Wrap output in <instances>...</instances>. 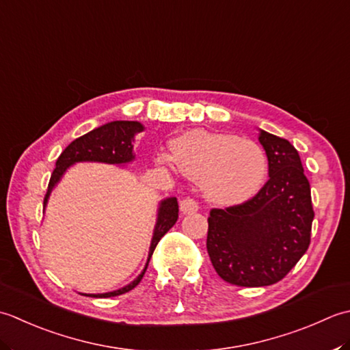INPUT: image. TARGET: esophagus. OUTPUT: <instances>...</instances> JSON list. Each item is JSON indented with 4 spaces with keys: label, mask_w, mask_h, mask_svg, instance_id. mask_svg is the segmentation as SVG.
Segmentation results:
<instances>
[{
    "label": "esophagus",
    "mask_w": 350,
    "mask_h": 350,
    "mask_svg": "<svg viewBox=\"0 0 350 350\" xmlns=\"http://www.w3.org/2000/svg\"><path fill=\"white\" fill-rule=\"evenodd\" d=\"M199 208V204L191 198H185L180 204V210L183 211V215H193Z\"/></svg>",
    "instance_id": "34e87169"
}]
</instances>
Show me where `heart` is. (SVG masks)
<instances>
[{
	"label": "heart",
	"mask_w": 350,
	"mask_h": 350,
	"mask_svg": "<svg viewBox=\"0 0 350 350\" xmlns=\"http://www.w3.org/2000/svg\"><path fill=\"white\" fill-rule=\"evenodd\" d=\"M172 155L160 151L161 166L176 165L183 172L201 181L205 196L222 205L251 199L267 176V155L252 139L235 134L191 130L170 142Z\"/></svg>",
	"instance_id": "1"
}]
</instances>
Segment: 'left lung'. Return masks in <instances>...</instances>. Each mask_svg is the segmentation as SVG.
Returning a JSON list of instances; mask_svg holds the SVG:
<instances>
[{
	"label": "left lung",
	"mask_w": 350,
	"mask_h": 350,
	"mask_svg": "<svg viewBox=\"0 0 350 350\" xmlns=\"http://www.w3.org/2000/svg\"><path fill=\"white\" fill-rule=\"evenodd\" d=\"M269 160V180L246 202L213 208L206 251L224 281L265 287L287 275L311 241L314 210L310 183L296 148L260 130Z\"/></svg>",
	"instance_id": "left-lung-1"
}]
</instances>
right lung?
Returning <instances> with one entry per match:
<instances>
[{"label": "right lung", "instance_id": "right-lung-1", "mask_svg": "<svg viewBox=\"0 0 350 350\" xmlns=\"http://www.w3.org/2000/svg\"><path fill=\"white\" fill-rule=\"evenodd\" d=\"M144 131V125L135 120H115V122H109L103 126H98L90 133L81 135V137L75 139L72 144H69L59 159L55 161V169L51 175V180L48 184V190L44 199V206L48 202L49 193L54 189V185L60 181L63 174L66 172L69 166L75 165L80 161H98V163H109V165H125L134 160L133 154V142L134 135ZM178 220V201L176 198H167L161 201L159 208V216H157V224L154 228V235L151 241V247H149V255L146 266L135 280L125 285V287L109 291V293H98V295H84L90 297H113L124 295L126 291L133 290L135 285L144 278L149 260L154 254L155 246L159 245L163 235H165L170 228L175 225Z\"/></svg>", "mask_w": 350, "mask_h": 350}]
</instances>
